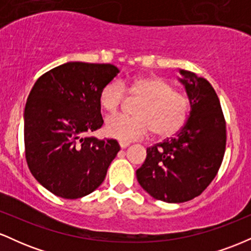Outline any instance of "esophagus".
Listing matches in <instances>:
<instances>
[{
    "mask_svg": "<svg viewBox=\"0 0 251 251\" xmlns=\"http://www.w3.org/2000/svg\"><path fill=\"white\" fill-rule=\"evenodd\" d=\"M119 145H120V148H122V149H126L129 145V144L126 143V142H119Z\"/></svg>",
    "mask_w": 251,
    "mask_h": 251,
    "instance_id": "34e87169",
    "label": "esophagus"
}]
</instances>
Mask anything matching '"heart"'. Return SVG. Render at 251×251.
Wrapping results in <instances>:
<instances>
[{
    "mask_svg": "<svg viewBox=\"0 0 251 251\" xmlns=\"http://www.w3.org/2000/svg\"><path fill=\"white\" fill-rule=\"evenodd\" d=\"M139 100L134 107L137 116H117L106 122V133L123 142H132L148 135L170 138L184 127L190 114L189 97L175 91L162 76H142L132 81H109L99 93V103L106 113L116 114L126 100Z\"/></svg>",
    "mask_w": 251,
    "mask_h": 251,
    "instance_id": "1",
    "label": "heart"
}]
</instances>
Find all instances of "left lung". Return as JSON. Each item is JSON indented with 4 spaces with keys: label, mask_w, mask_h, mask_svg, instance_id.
Segmentation results:
<instances>
[{
    "label": "left lung",
    "mask_w": 251,
    "mask_h": 251,
    "mask_svg": "<svg viewBox=\"0 0 251 251\" xmlns=\"http://www.w3.org/2000/svg\"><path fill=\"white\" fill-rule=\"evenodd\" d=\"M191 111L184 127L146 150L137 170L142 188L158 201L181 203L200 196L223 162L226 126L220 99L204 77L180 70Z\"/></svg>",
    "instance_id": "left-lung-1"
}]
</instances>
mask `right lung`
<instances>
[{
    "label": "right lung",
    "mask_w": 251,
    "mask_h": 251,
    "mask_svg": "<svg viewBox=\"0 0 251 251\" xmlns=\"http://www.w3.org/2000/svg\"><path fill=\"white\" fill-rule=\"evenodd\" d=\"M119 70L109 63L67 62L36 80L25 108V154L35 179L66 200L91 194L120 146L87 137L102 126L99 93Z\"/></svg>",
    "instance_id": "add662e5"
}]
</instances>
